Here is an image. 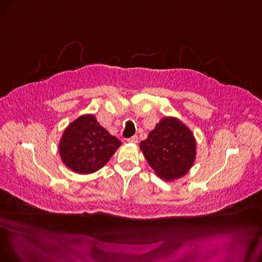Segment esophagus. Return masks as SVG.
<instances>
[{
	"instance_id": "1",
	"label": "esophagus",
	"mask_w": 262,
	"mask_h": 262,
	"mask_svg": "<svg viewBox=\"0 0 262 262\" xmlns=\"http://www.w3.org/2000/svg\"><path fill=\"white\" fill-rule=\"evenodd\" d=\"M127 141H128V143H134V144H135V143H137V141H138V137L137 136H133V137L127 139Z\"/></svg>"
}]
</instances>
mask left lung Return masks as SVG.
Wrapping results in <instances>:
<instances>
[{"mask_svg":"<svg viewBox=\"0 0 262 262\" xmlns=\"http://www.w3.org/2000/svg\"><path fill=\"white\" fill-rule=\"evenodd\" d=\"M139 147L156 174L166 181L188 173L195 161V138L176 117H163Z\"/></svg>","mask_w":262,"mask_h":262,"instance_id":"obj_1","label":"left lung"}]
</instances>
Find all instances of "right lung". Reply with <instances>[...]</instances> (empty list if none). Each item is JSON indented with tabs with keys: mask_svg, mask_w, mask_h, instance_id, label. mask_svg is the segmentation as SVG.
<instances>
[{
	"mask_svg": "<svg viewBox=\"0 0 262 262\" xmlns=\"http://www.w3.org/2000/svg\"><path fill=\"white\" fill-rule=\"evenodd\" d=\"M122 145L92 114L82 115L64 129L59 143L62 162L73 172L93 173L106 164Z\"/></svg>",
	"mask_w": 262,
	"mask_h": 262,
	"instance_id": "obj_1",
	"label": "right lung"
}]
</instances>
